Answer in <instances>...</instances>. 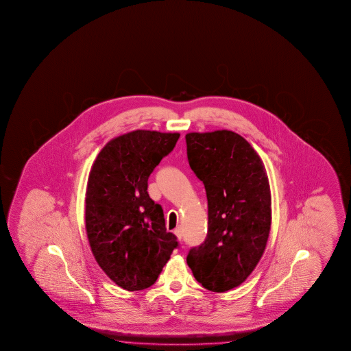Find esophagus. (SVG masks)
<instances>
[{
  "instance_id": "esophagus-1",
  "label": "esophagus",
  "mask_w": 351,
  "mask_h": 351,
  "mask_svg": "<svg viewBox=\"0 0 351 351\" xmlns=\"http://www.w3.org/2000/svg\"><path fill=\"white\" fill-rule=\"evenodd\" d=\"M174 234L177 236V238H178V241H182V238H183V230L182 228H176L174 230Z\"/></svg>"
}]
</instances>
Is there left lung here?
<instances>
[{"mask_svg": "<svg viewBox=\"0 0 351 351\" xmlns=\"http://www.w3.org/2000/svg\"><path fill=\"white\" fill-rule=\"evenodd\" d=\"M191 171L206 191L208 236L193 247L186 263L197 282L210 291L241 285L267 247L271 196L262 158L236 132L185 135Z\"/></svg>", "mask_w": 351, "mask_h": 351, "instance_id": "left-lung-1", "label": "left lung"}]
</instances>
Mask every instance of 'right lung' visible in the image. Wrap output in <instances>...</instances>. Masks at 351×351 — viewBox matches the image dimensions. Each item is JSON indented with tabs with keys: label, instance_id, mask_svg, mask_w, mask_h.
I'll return each instance as SVG.
<instances>
[{
	"label": "right lung",
	"instance_id": "obj_1",
	"mask_svg": "<svg viewBox=\"0 0 351 351\" xmlns=\"http://www.w3.org/2000/svg\"><path fill=\"white\" fill-rule=\"evenodd\" d=\"M178 132L135 130L110 140L97 156L86 191V231L95 261L128 291L154 285L178 247L147 180L176 146Z\"/></svg>",
	"mask_w": 351,
	"mask_h": 351
}]
</instances>
